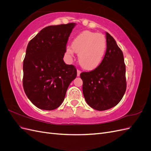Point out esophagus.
I'll use <instances>...</instances> for the list:
<instances>
[{"mask_svg": "<svg viewBox=\"0 0 151 151\" xmlns=\"http://www.w3.org/2000/svg\"><path fill=\"white\" fill-rule=\"evenodd\" d=\"M80 73H81V71L80 70H77V76H79L80 75Z\"/></svg>", "mask_w": 151, "mask_h": 151, "instance_id": "esophagus-1", "label": "esophagus"}]
</instances>
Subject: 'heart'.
<instances>
[{"instance_id": "b5f03b06", "label": "heart", "mask_w": 151, "mask_h": 151, "mask_svg": "<svg viewBox=\"0 0 151 151\" xmlns=\"http://www.w3.org/2000/svg\"><path fill=\"white\" fill-rule=\"evenodd\" d=\"M106 39L102 34L84 31L77 36L72 46L66 47V54L72 58L78 53V61L85 70H92L101 63L106 50Z\"/></svg>"}]
</instances>
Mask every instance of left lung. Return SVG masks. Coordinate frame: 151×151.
Segmentation results:
<instances>
[{
  "mask_svg": "<svg viewBox=\"0 0 151 151\" xmlns=\"http://www.w3.org/2000/svg\"><path fill=\"white\" fill-rule=\"evenodd\" d=\"M107 49L101 63L95 70L82 72L83 93L87 104L97 111L117 105L127 89L123 54L110 34L106 32Z\"/></svg>",
  "mask_w": 151,
  "mask_h": 151,
  "instance_id": "1",
  "label": "left lung"
}]
</instances>
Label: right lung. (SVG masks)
Listing matches in <instances>:
<instances>
[{
    "label": "right lung",
    "instance_id": "right-lung-1",
    "mask_svg": "<svg viewBox=\"0 0 151 151\" xmlns=\"http://www.w3.org/2000/svg\"><path fill=\"white\" fill-rule=\"evenodd\" d=\"M75 25L72 23L49 26L28 43L23 61V85L27 96L38 108H58L69 85L76 78V68L63 60Z\"/></svg>",
    "mask_w": 151,
    "mask_h": 151
}]
</instances>
